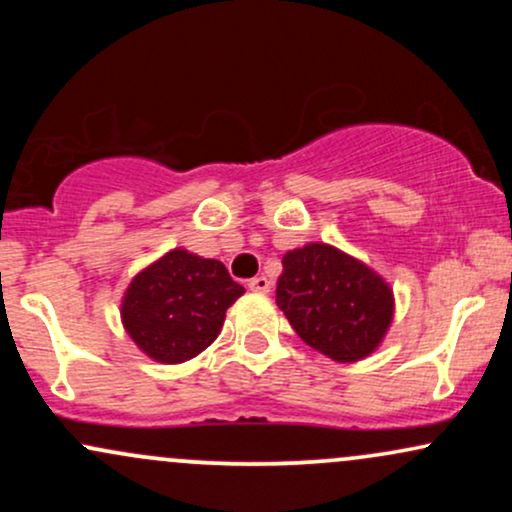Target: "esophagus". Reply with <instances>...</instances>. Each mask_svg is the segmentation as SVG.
Returning a JSON list of instances; mask_svg holds the SVG:
<instances>
[{"label": "esophagus", "mask_w": 512, "mask_h": 512, "mask_svg": "<svg viewBox=\"0 0 512 512\" xmlns=\"http://www.w3.org/2000/svg\"><path fill=\"white\" fill-rule=\"evenodd\" d=\"M248 289L255 293H269V289H272V281H269L267 276H255V279H250Z\"/></svg>", "instance_id": "esophagus-1"}]
</instances>
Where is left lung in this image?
Returning a JSON list of instances; mask_svg holds the SVG:
<instances>
[{"mask_svg": "<svg viewBox=\"0 0 512 512\" xmlns=\"http://www.w3.org/2000/svg\"><path fill=\"white\" fill-rule=\"evenodd\" d=\"M276 305L305 344L337 363H356L383 344L395 317L392 286L366 262L327 243L284 255Z\"/></svg>", "mask_w": 512, "mask_h": 512, "instance_id": "1", "label": "left lung"}]
</instances>
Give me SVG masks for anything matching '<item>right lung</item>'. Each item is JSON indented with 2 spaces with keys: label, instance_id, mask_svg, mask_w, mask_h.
I'll return each mask as SVG.
<instances>
[{
  "label": "right lung",
  "instance_id": "add662e5",
  "mask_svg": "<svg viewBox=\"0 0 512 512\" xmlns=\"http://www.w3.org/2000/svg\"><path fill=\"white\" fill-rule=\"evenodd\" d=\"M245 289L219 260L173 248L129 281L122 327L158 363H185L219 337L226 310Z\"/></svg>",
  "mask_w": 512,
  "mask_h": 512
}]
</instances>
